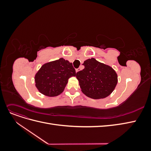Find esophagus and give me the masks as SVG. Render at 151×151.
I'll list each match as a JSON object with an SVG mask.
<instances>
[{"label":"esophagus","mask_w":151,"mask_h":151,"mask_svg":"<svg viewBox=\"0 0 151 151\" xmlns=\"http://www.w3.org/2000/svg\"><path fill=\"white\" fill-rule=\"evenodd\" d=\"M81 70V68H76V72H78L79 71H80Z\"/></svg>","instance_id":"obj_1"}]
</instances>
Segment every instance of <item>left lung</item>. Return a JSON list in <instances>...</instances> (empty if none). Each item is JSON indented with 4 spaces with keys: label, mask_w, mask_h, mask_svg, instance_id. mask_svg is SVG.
Segmentation results:
<instances>
[{
    "label": "left lung",
    "mask_w": 151,
    "mask_h": 151,
    "mask_svg": "<svg viewBox=\"0 0 151 151\" xmlns=\"http://www.w3.org/2000/svg\"><path fill=\"white\" fill-rule=\"evenodd\" d=\"M83 65L84 69L76 74L82 92L95 99L110 95L118 83V76L115 70L94 58L85 60Z\"/></svg>",
    "instance_id": "left-lung-1"
}]
</instances>
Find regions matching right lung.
Here are the masks:
<instances>
[{"instance_id": "right-lung-1", "label": "right lung", "mask_w": 151, "mask_h": 151, "mask_svg": "<svg viewBox=\"0 0 151 151\" xmlns=\"http://www.w3.org/2000/svg\"><path fill=\"white\" fill-rule=\"evenodd\" d=\"M72 63L63 58L45 63L35 76V86L39 92L49 97L60 94L72 76H76Z\"/></svg>"}]
</instances>
